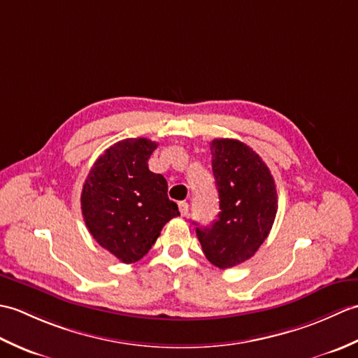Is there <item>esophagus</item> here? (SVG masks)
Segmentation results:
<instances>
[{"label": "esophagus", "instance_id": "34e87169", "mask_svg": "<svg viewBox=\"0 0 358 358\" xmlns=\"http://www.w3.org/2000/svg\"><path fill=\"white\" fill-rule=\"evenodd\" d=\"M178 208H180V214L183 217H186L189 214V204L186 201H180Z\"/></svg>", "mask_w": 358, "mask_h": 358}]
</instances>
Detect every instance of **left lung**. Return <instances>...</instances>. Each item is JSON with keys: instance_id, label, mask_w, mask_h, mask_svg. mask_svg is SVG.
<instances>
[{"instance_id": "left-lung-1", "label": "left lung", "mask_w": 358, "mask_h": 358, "mask_svg": "<svg viewBox=\"0 0 358 358\" xmlns=\"http://www.w3.org/2000/svg\"><path fill=\"white\" fill-rule=\"evenodd\" d=\"M212 172L218 189V218L196 227L208 260L220 269L249 260L268 238L277 214V189L269 167L245 143L210 141Z\"/></svg>"}]
</instances>
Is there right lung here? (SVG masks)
<instances>
[{
  "label": "right lung",
  "instance_id": "1",
  "mask_svg": "<svg viewBox=\"0 0 358 358\" xmlns=\"http://www.w3.org/2000/svg\"><path fill=\"white\" fill-rule=\"evenodd\" d=\"M158 144L126 138L98 157L83 185L81 212L98 245L126 264L138 262L157 241L163 226L178 217L167 196V181L149 171Z\"/></svg>",
  "mask_w": 358,
  "mask_h": 358
}]
</instances>
